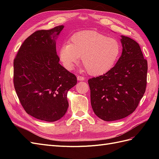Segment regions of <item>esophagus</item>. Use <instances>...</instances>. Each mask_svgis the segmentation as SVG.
Segmentation results:
<instances>
[{
  "label": "esophagus",
  "mask_w": 159,
  "mask_h": 159,
  "mask_svg": "<svg viewBox=\"0 0 159 159\" xmlns=\"http://www.w3.org/2000/svg\"><path fill=\"white\" fill-rule=\"evenodd\" d=\"M85 79V78L82 76H77V80H79V81H82V80H84Z\"/></svg>",
  "instance_id": "1"
}]
</instances>
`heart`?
<instances>
[{
	"mask_svg": "<svg viewBox=\"0 0 159 159\" xmlns=\"http://www.w3.org/2000/svg\"><path fill=\"white\" fill-rule=\"evenodd\" d=\"M121 46L117 39L108 38L92 30L75 33L59 50V58L63 67L72 70L81 57V61L92 76L109 72L121 55Z\"/></svg>",
	"mask_w": 159,
	"mask_h": 159,
	"instance_id": "b5f03b06",
	"label": "heart"
}]
</instances>
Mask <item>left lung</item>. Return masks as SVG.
I'll return each mask as SVG.
<instances>
[{
  "label": "left lung",
  "instance_id": "1",
  "mask_svg": "<svg viewBox=\"0 0 159 159\" xmlns=\"http://www.w3.org/2000/svg\"><path fill=\"white\" fill-rule=\"evenodd\" d=\"M121 55L112 69L88 80L91 104L101 120L116 121L133 113L146 92L148 63L137 42L121 35Z\"/></svg>",
  "mask_w": 159,
  "mask_h": 159
}]
</instances>
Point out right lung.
Instances as JSON below:
<instances>
[{"label":"right lung","mask_w":159,"mask_h":159,"mask_svg":"<svg viewBox=\"0 0 159 159\" xmlns=\"http://www.w3.org/2000/svg\"><path fill=\"white\" fill-rule=\"evenodd\" d=\"M63 28L61 25L33 33L13 62V83L23 108L30 116L50 122L65 116L67 92L77 83L76 76L59 63L56 40Z\"/></svg>","instance_id":"add662e5"}]
</instances>
